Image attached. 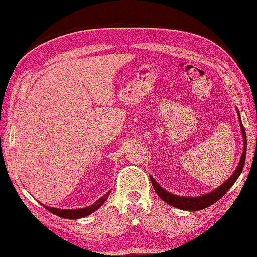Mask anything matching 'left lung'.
<instances>
[{"label":"left lung","instance_id":"obj_1","mask_svg":"<svg viewBox=\"0 0 257 257\" xmlns=\"http://www.w3.org/2000/svg\"><path fill=\"white\" fill-rule=\"evenodd\" d=\"M236 111H237V116H238V120H239V127H241V132H242L244 147H243V154L241 156V159H239L238 166L236 167L235 171L233 172L232 176L228 178L224 183L221 184L220 187H217L215 190H213V191H211V192L206 193V194L199 195V196H181V195L170 193L169 191L160 187L159 183H157L156 180L150 176L152 187H154L156 193L160 196L161 200L165 201L166 203H168L169 205L177 207V209L193 212V211L203 210V209H205V207L214 204L215 202L219 201L222 196L232 188V185L235 183L237 178L239 177V174H241V172L243 171L245 158H246V133H245V129L243 127L238 109H236Z\"/></svg>","mask_w":257,"mask_h":257}]
</instances>
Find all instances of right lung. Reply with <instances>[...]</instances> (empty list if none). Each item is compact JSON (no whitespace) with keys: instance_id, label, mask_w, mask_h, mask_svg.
Here are the masks:
<instances>
[{"instance_id":"add662e5","label":"right lung","mask_w":257,"mask_h":257,"mask_svg":"<svg viewBox=\"0 0 257 257\" xmlns=\"http://www.w3.org/2000/svg\"><path fill=\"white\" fill-rule=\"evenodd\" d=\"M111 191H108V192L101 196L100 199H98L94 204H91L87 207H83V209H56V207H52V206H47L44 205L46 210L50 211L53 214H55L59 217H63V219H67V220H76V219H81V217H85L87 215L91 214L92 212H95L96 210L99 209V207L105 203V201L108 199V195L110 194Z\"/></svg>"}]
</instances>
